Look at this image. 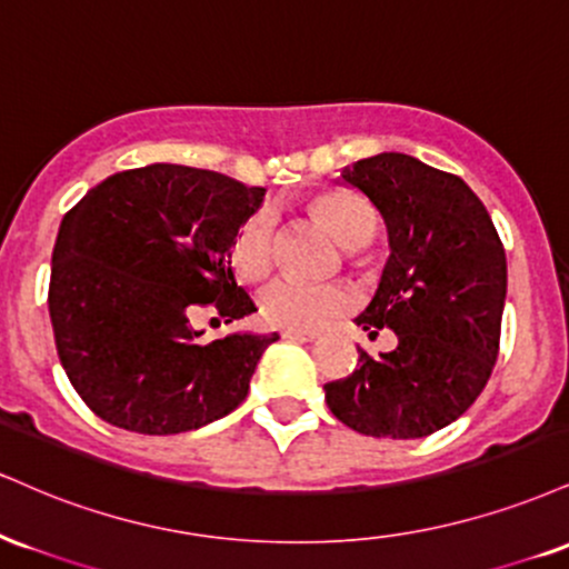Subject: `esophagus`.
Returning <instances> with one entry per match:
<instances>
[{
	"label": "esophagus",
	"mask_w": 569,
	"mask_h": 569,
	"mask_svg": "<svg viewBox=\"0 0 569 569\" xmlns=\"http://www.w3.org/2000/svg\"><path fill=\"white\" fill-rule=\"evenodd\" d=\"M282 338H287V340H313V338H317V332H311V330H282Z\"/></svg>",
	"instance_id": "obj_1"
}]
</instances>
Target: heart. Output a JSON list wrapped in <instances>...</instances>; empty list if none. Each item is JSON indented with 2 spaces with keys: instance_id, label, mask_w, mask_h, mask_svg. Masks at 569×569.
Masks as SVG:
<instances>
[{
  "instance_id": "heart-1",
  "label": "heart",
  "mask_w": 569,
  "mask_h": 569,
  "mask_svg": "<svg viewBox=\"0 0 569 569\" xmlns=\"http://www.w3.org/2000/svg\"><path fill=\"white\" fill-rule=\"evenodd\" d=\"M309 212L338 244L357 250L372 242L378 231V216L367 199L353 191L330 189L309 199ZM229 256L233 269L247 282H260L273 263V212L260 207L250 212L233 231ZM351 290L343 282L306 284L296 279H277L258 296L260 319L284 330H317L327 319L351 306Z\"/></svg>"
}]
</instances>
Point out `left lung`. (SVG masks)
<instances>
[{
    "label": "left lung",
    "mask_w": 569,
    "mask_h": 569,
    "mask_svg": "<svg viewBox=\"0 0 569 569\" xmlns=\"http://www.w3.org/2000/svg\"><path fill=\"white\" fill-rule=\"evenodd\" d=\"M378 207L391 258L357 325L391 327L397 349L359 351L349 378L325 383L340 423L420 439L463 416L490 380L506 303V250L490 212L452 172L386 151L340 172Z\"/></svg>",
    "instance_id": "8db88e82"
}]
</instances>
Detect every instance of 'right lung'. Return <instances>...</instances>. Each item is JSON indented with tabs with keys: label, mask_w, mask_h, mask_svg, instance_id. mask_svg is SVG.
Returning a JSON list of instances; mask_svg holds the SVG:
<instances>
[{
	"label": "right lung",
	"mask_w": 569,
	"mask_h": 569,
	"mask_svg": "<svg viewBox=\"0 0 569 569\" xmlns=\"http://www.w3.org/2000/svg\"><path fill=\"white\" fill-rule=\"evenodd\" d=\"M266 189L212 170L149 164L100 180L60 220L47 306L82 402L119 429L167 437L244 402L271 336L202 343L189 319L256 311L231 271V237Z\"/></svg>",
	"instance_id": "add662e5"
}]
</instances>
